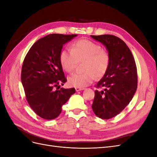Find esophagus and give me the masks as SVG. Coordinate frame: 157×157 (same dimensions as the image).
<instances>
[{
	"label": "esophagus",
	"instance_id": "obj_1",
	"mask_svg": "<svg viewBox=\"0 0 157 157\" xmlns=\"http://www.w3.org/2000/svg\"><path fill=\"white\" fill-rule=\"evenodd\" d=\"M84 88H78V87H76L75 88V90H76V91L77 92H78V91H81V90H83Z\"/></svg>",
	"mask_w": 157,
	"mask_h": 157
}]
</instances>
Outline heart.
<instances>
[{"instance_id":"b5f03b06","label":"heart","mask_w":157,"mask_h":157,"mask_svg":"<svg viewBox=\"0 0 157 157\" xmlns=\"http://www.w3.org/2000/svg\"><path fill=\"white\" fill-rule=\"evenodd\" d=\"M61 67L67 73H72L78 63L84 62L83 73L73 74L68 78L72 86L84 88L91 84L94 79L103 77L110 64V57L99 44L88 40L74 41L71 50L63 49L59 54Z\"/></svg>"}]
</instances>
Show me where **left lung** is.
Returning a JSON list of instances; mask_svg holds the SVG:
<instances>
[{"label":"left lung","instance_id":"left-lung-1","mask_svg":"<svg viewBox=\"0 0 157 157\" xmlns=\"http://www.w3.org/2000/svg\"><path fill=\"white\" fill-rule=\"evenodd\" d=\"M107 50L110 64L97 84L92 105L97 117L109 119L119 114L133 98L137 86V67L134 57L125 42L111 35H91Z\"/></svg>","mask_w":157,"mask_h":157}]
</instances>
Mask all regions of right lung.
Masks as SVG:
<instances>
[{
	"label": "right lung",
	"instance_id": "1",
	"mask_svg": "<svg viewBox=\"0 0 157 157\" xmlns=\"http://www.w3.org/2000/svg\"><path fill=\"white\" fill-rule=\"evenodd\" d=\"M77 35L50 34L38 40L25 56L21 82L29 106L40 117L54 119L75 89L60 88L67 81L59 61L63 45Z\"/></svg>",
	"mask_w": 157,
	"mask_h": 157
}]
</instances>
